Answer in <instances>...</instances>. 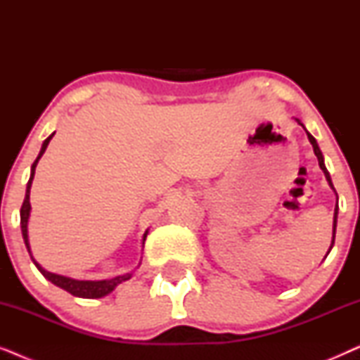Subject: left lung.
<instances>
[{
    "label": "left lung",
    "instance_id": "left-lung-1",
    "mask_svg": "<svg viewBox=\"0 0 360 360\" xmlns=\"http://www.w3.org/2000/svg\"><path fill=\"white\" fill-rule=\"evenodd\" d=\"M298 121V124L303 127L304 129V126L302 124V122H300V120H297ZM307 131V129H304ZM307 136H308V141L311 142V146H313V150H314V155L318 157V164H319V167H321V170H323V174H324V176H326V180H328V184H329V186H331V188L334 190V185H333V181H331V175H329V172H328V169H326V165H324V157H323V154H321V150H319V146H318V142H316V139H314V137L309 134V132L307 131ZM334 193H336V190H334ZM336 196H338V193H336ZM338 211H339V206H338V201H336V206H334V221H333V240H331V248H329V250H328V254L331 252V249H333V245H334V238H336V226H338ZM326 254V255H328Z\"/></svg>",
    "mask_w": 360,
    "mask_h": 360
}]
</instances>
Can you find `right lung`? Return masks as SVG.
I'll use <instances>...</instances> for the list:
<instances>
[{
  "label": "right lung",
  "instance_id": "add662e5",
  "mask_svg": "<svg viewBox=\"0 0 360 360\" xmlns=\"http://www.w3.org/2000/svg\"><path fill=\"white\" fill-rule=\"evenodd\" d=\"M53 134H56V132H53ZM53 134H51L46 141H44V144L41 147V152H39L37 159L34 160V164L31 167V176H29V181H27V186H26V196H24V201H22V206H21V231H22L24 244H26L27 252H29V255H31L34 265H36V267L39 269V272H41L44 277L49 280V282H52L53 285H57V287L65 290V292L72 293L73 297H78V298H103V297H106L108 293H111L112 290L117 287V285L126 282V280H129L132 277V272L124 274V275H117V277H115V278H106V280H77V278L65 277V275H58V274L49 272V270L41 267V264H37L36 259L32 257L31 245H29V236H27V223H29V216H31V201H29V196H31V185H32V180H34V174H36L37 162L42 157L44 152H46L49 142H51ZM147 233H149V231H146V233H144V238H142V244L146 243Z\"/></svg>",
  "mask_w": 360,
  "mask_h": 360
}]
</instances>
